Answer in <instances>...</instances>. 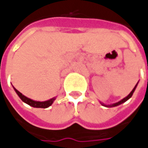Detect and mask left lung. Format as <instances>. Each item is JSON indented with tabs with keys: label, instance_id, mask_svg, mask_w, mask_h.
I'll list each match as a JSON object with an SVG mask.
<instances>
[{
	"label": "left lung",
	"instance_id": "8db88e82",
	"mask_svg": "<svg viewBox=\"0 0 148 148\" xmlns=\"http://www.w3.org/2000/svg\"><path fill=\"white\" fill-rule=\"evenodd\" d=\"M137 84H138V83H137V84H136V85L134 86V88H133V90H132V91L130 92V93H129V95L127 96L126 97H124V98L121 100V101H119V102H116V103L111 104V105H106V104L102 103V102H101V101H100V103L101 104V105H102L103 106H106V107H115V106H119V105H121V104L124 103L125 101H127V100H129L130 98V97H132V95H133V93H134V90H135V88H136V87H137Z\"/></svg>",
	"mask_w": 148,
	"mask_h": 148
}]
</instances>
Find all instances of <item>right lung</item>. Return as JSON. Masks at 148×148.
I'll use <instances>...</instances> for the list:
<instances>
[{"label": "right lung", "instance_id": "right-lung-1", "mask_svg": "<svg viewBox=\"0 0 148 148\" xmlns=\"http://www.w3.org/2000/svg\"><path fill=\"white\" fill-rule=\"evenodd\" d=\"M14 87V86H13ZM14 89L16 92V93L18 94V97L21 98V100L25 102L27 105H29L30 106L34 107V108H47V107L51 106L52 103L55 101V100L56 99V97H53V98H51V99L47 100V101H34V100L30 99V98H28L26 97L25 96H24L22 93H21L20 92L17 90L14 87Z\"/></svg>", "mask_w": 148, "mask_h": 148}]
</instances>
